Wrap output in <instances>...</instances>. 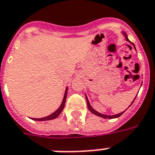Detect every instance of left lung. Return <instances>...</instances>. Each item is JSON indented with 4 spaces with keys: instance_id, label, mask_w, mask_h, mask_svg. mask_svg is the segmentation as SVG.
<instances>
[{
    "instance_id": "obj_1",
    "label": "left lung",
    "mask_w": 155,
    "mask_h": 155,
    "mask_svg": "<svg viewBox=\"0 0 155 155\" xmlns=\"http://www.w3.org/2000/svg\"><path fill=\"white\" fill-rule=\"evenodd\" d=\"M123 34H124V36H125L126 40H127V41H129V42H130V41H129V39L127 38V34H126L125 32H123ZM130 43H131V42H130ZM131 44L133 45H134V44H133V43H131ZM134 48H135V47H134ZM135 98H136V97H135ZM135 98H134V99H135ZM86 99H87V107H88L89 110H90L91 112L92 113V114H95V115H97V116L102 117V118H104V119H114V118H118V117L121 116L122 114H123V113H124V111H126V110H124V111H123V112L119 113V114H114V115H107V114H101V113L98 112V111H96V110H94V109H93V108L91 107V106L90 104H89L88 99H87V95H86ZM134 100H133V102L134 101ZM133 102H132V103H131V104H133ZM131 104H130V105H131Z\"/></svg>"
}]
</instances>
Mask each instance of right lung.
I'll list each match as a JSON object with an SVG mask.
<instances>
[{
    "label": "right lung",
    "mask_w": 155,
    "mask_h": 155,
    "mask_svg": "<svg viewBox=\"0 0 155 155\" xmlns=\"http://www.w3.org/2000/svg\"><path fill=\"white\" fill-rule=\"evenodd\" d=\"M67 93H68V87H67L66 90H65L64 96V99H63L62 104H61L60 107L58 108L55 112H53L51 114L48 115V116L44 117V118H41V119H33V118H32V119H33V120H36V121H46V120H51V119H56V118H57V117L60 115V113L62 112V110H64V105H65V102H66Z\"/></svg>",
    "instance_id": "add662e5"
}]
</instances>
